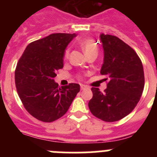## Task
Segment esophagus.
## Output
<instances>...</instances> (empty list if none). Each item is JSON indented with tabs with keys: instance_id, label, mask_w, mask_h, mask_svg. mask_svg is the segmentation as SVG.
Listing matches in <instances>:
<instances>
[{
	"instance_id": "34e87169",
	"label": "esophagus",
	"mask_w": 157,
	"mask_h": 157,
	"mask_svg": "<svg viewBox=\"0 0 157 157\" xmlns=\"http://www.w3.org/2000/svg\"><path fill=\"white\" fill-rule=\"evenodd\" d=\"M86 89H88V87L85 85H81V90H84Z\"/></svg>"
}]
</instances>
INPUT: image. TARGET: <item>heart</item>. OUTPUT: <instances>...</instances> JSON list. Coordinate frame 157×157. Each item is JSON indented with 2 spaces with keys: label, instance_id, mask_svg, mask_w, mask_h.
I'll return each instance as SVG.
<instances>
[{
  "label": "heart",
  "instance_id": "1",
  "mask_svg": "<svg viewBox=\"0 0 157 157\" xmlns=\"http://www.w3.org/2000/svg\"><path fill=\"white\" fill-rule=\"evenodd\" d=\"M78 43L80 45V47L82 48V50L84 51L86 56L93 53L98 54V45L93 38H90V37L83 38V39H81L78 41ZM69 56H70V48H67L64 51V53H63V59L65 60L68 59Z\"/></svg>",
  "mask_w": 157,
  "mask_h": 157
}]
</instances>
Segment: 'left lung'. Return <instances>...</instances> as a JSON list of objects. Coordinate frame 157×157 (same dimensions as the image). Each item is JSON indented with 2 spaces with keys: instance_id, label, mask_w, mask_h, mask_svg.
<instances>
[{
  "instance_id": "1",
  "label": "left lung",
  "mask_w": 157,
  "mask_h": 157,
  "mask_svg": "<svg viewBox=\"0 0 157 157\" xmlns=\"http://www.w3.org/2000/svg\"><path fill=\"white\" fill-rule=\"evenodd\" d=\"M104 63L101 74L106 76L107 89L92 87L89 101L91 113L105 122L122 120L134 110L145 86L143 66L138 54L119 37L101 34Z\"/></svg>"
}]
</instances>
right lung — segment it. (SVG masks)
<instances>
[{
	"label": "right lung",
	"mask_w": 157,
	"mask_h": 157,
	"mask_svg": "<svg viewBox=\"0 0 157 157\" xmlns=\"http://www.w3.org/2000/svg\"><path fill=\"white\" fill-rule=\"evenodd\" d=\"M75 34L57 33L30 43L17 63L15 82L26 110L50 123L67 112L80 90L77 83L59 87L54 78L63 67V53Z\"/></svg>",
	"instance_id": "right-lung-1"
}]
</instances>
